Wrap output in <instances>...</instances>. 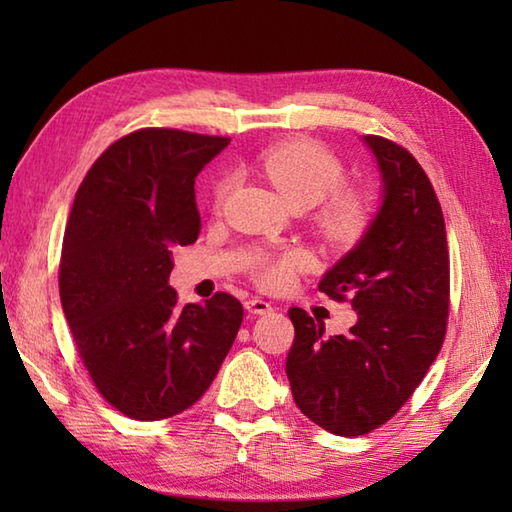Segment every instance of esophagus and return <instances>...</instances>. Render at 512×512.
Returning <instances> with one entry per match:
<instances>
[{
  "instance_id": "34e87169",
  "label": "esophagus",
  "mask_w": 512,
  "mask_h": 512,
  "mask_svg": "<svg viewBox=\"0 0 512 512\" xmlns=\"http://www.w3.org/2000/svg\"><path fill=\"white\" fill-rule=\"evenodd\" d=\"M244 306H246V310L250 314H268V312H273V303L266 301V299H259V297H250L244 303Z\"/></svg>"
}]
</instances>
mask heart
<instances>
[{
  "label": "heart",
  "mask_w": 512,
  "mask_h": 512,
  "mask_svg": "<svg viewBox=\"0 0 512 512\" xmlns=\"http://www.w3.org/2000/svg\"><path fill=\"white\" fill-rule=\"evenodd\" d=\"M259 169L275 184L279 193L295 209L314 211V226L328 244L343 246L361 237L374 217V200L361 187H341L345 169L330 149L312 140H290L266 147L257 158ZM228 180L215 184V200L222 202ZM308 257L299 248H288L279 255L262 253L253 264L255 279L268 290L288 288Z\"/></svg>",
  "instance_id": "heart-1"
}]
</instances>
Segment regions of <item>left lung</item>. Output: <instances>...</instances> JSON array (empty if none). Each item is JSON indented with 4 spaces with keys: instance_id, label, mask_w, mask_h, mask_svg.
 <instances>
[{
    "instance_id": "left-lung-1",
    "label": "left lung",
    "mask_w": 512,
    "mask_h": 512,
    "mask_svg": "<svg viewBox=\"0 0 512 512\" xmlns=\"http://www.w3.org/2000/svg\"><path fill=\"white\" fill-rule=\"evenodd\" d=\"M365 143L383 176V206L319 284L330 299L350 301L358 321L325 339L321 321L288 310L292 398L343 438L378 429L411 398L444 343L451 303L447 228L427 173L394 140L369 134Z\"/></svg>"
}]
</instances>
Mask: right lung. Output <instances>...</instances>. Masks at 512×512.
<instances>
[{
    "label": "right lung",
    "mask_w": 512,
    "mask_h": 512,
    "mask_svg": "<svg viewBox=\"0 0 512 512\" xmlns=\"http://www.w3.org/2000/svg\"><path fill=\"white\" fill-rule=\"evenodd\" d=\"M231 143L145 127L118 138L85 173L65 224L59 295L94 387L134 420L198 402L237 336L228 292L180 306L171 250L200 235L195 178Z\"/></svg>",
    "instance_id": "obj_1"
}]
</instances>
